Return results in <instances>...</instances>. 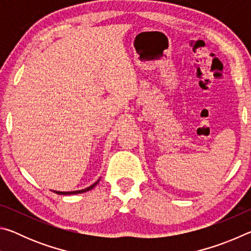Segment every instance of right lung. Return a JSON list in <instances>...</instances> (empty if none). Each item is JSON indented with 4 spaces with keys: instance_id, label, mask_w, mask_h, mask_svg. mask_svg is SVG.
<instances>
[{
    "instance_id": "obj_1",
    "label": "right lung",
    "mask_w": 251,
    "mask_h": 251,
    "mask_svg": "<svg viewBox=\"0 0 251 251\" xmlns=\"http://www.w3.org/2000/svg\"><path fill=\"white\" fill-rule=\"evenodd\" d=\"M99 181H100V179L97 180L96 182H94V184H93L92 186H90V187H87V188H85V189H82V190H75V192H55L56 194H58V195H74V194H82V193H85V192H88V190H91V189H93L94 188V187L99 184Z\"/></svg>"
}]
</instances>
